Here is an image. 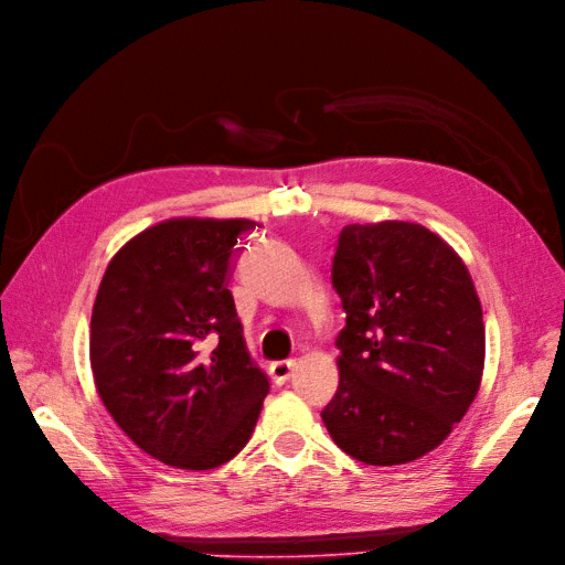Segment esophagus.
<instances>
[{
    "label": "esophagus",
    "mask_w": 565,
    "mask_h": 565,
    "mask_svg": "<svg viewBox=\"0 0 565 565\" xmlns=\"http://www.w3.org/2000/svg\"><path fill=\"white\" fill-rule=\"evenodd\" d=\"M294 370H296V361H275L269 365V374H271V380H275L277 384H284V382H288L290 380V374H294Z\"/></svg>",
    "instance_id": "obj_1"
}]
</instances>
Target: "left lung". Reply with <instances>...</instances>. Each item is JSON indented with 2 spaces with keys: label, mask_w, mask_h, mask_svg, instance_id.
<instances>
[{
  "label": "left lung",
  "mask_w": 565,
  "mask_h": 565,
  "mask_svg": "<svg viewBox=\"0 0 565 565\" xmlns=\"http://www.w3.org/2000/svg\"><path fill=\"white\" fill-rule=\"evenodd\" d=\"M332 286L347 326L321 419L344 454L403 466L440 447L482 384L484 319L461 256L407 221L347 225Z\"/></svg>",
  "instance_id": "obj_1"
}]
</instances>
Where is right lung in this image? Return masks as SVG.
I'll use <instances>...</instances> for the list:
<instances>
[{
    "label": "right lung",
    "mask_w": 565,
    "mask_h": 565,
    "mask_svg": "<svg viewBox=\"0 0 565 565\" xmlns=\"http://www.w3.org/2000/svg\"><path fill=\"white\" fill-rule=\"evenodd\" d=\"M246 218H170L111 258L90 319L99 398L130 440L181 470H212L248 443L269 391L227 290Z\"/></svg>",
    "instance_id": "obj_1"
}]
</instances>
